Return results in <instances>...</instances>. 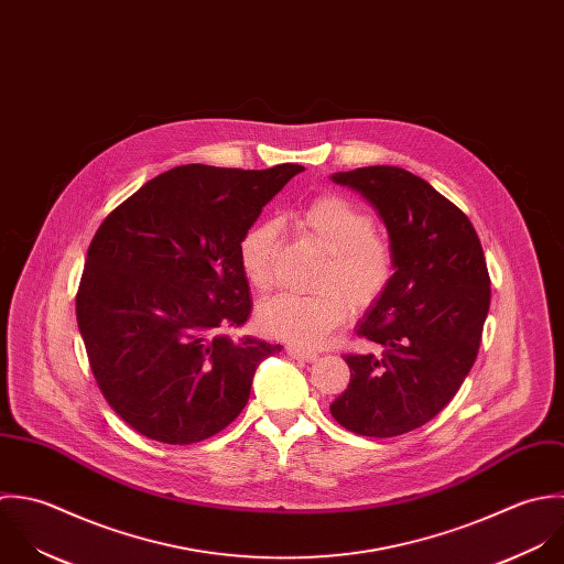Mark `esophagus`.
<instances>
[{"label": "esophagus", "instance_id": "1", "mask_svg": "<svg viewBox=\"0 0 564 564\" xmlns=\"http://www.w3.org/2000/svg\"><path fill=\"white\" fill-rule=\"evenodd\" d=\"M286 355L291 357V359H297V361H306V364H311V361H317V352H311V350H304V348H297V346H289L286 348Z\"/></svg>", "mask_w": 564, "mask_h": 564}]
</instances>
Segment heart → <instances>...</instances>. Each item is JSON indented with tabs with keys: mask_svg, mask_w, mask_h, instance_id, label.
Returning <instances> with one entry per match:
<instances>
[{
	"mask_svg": "<svg viewBox=\"0 0 564 564\" xmlns=\"http://www.w3.org/2000/svg\"><path fill=\"white\" fill-rule=\"evenodd\" d=\"M300 229L326 251L317 293H278L258 306L260 328L300 348H315L355 311H368L393 278L389 242L372 231L370 216L341 196H319L297 214ZM278 220L264 218L240 240V264L249 284L269 291L275 280Z\"/></svg>",
	"mask_w": 564,
	"mask_h": 564,
	"instance_id": "b5f03b06",
	"label": "heart"
}]
</instances>
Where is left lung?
I'll use <instances>...</instances> for the list:
<instances>
[{"mask_svg": "<svg viewBox=\"0 0 564 564\" xmlns=\"http://www.w3.org/2000/svg\"><path fill=\"white\" fill-rule=\"evenodd\" d=\"M382 220L393 278L357 335L382 355H346L348 389L330 404L352 433L393 437L435 417L470 372L490 308V278L468 216L395 166L335 173Z\"/></svg>", "mask_w": 564, "mask_h": 564, "instance_id": "left-lung-1", "label": "left lung"}]
</instances>
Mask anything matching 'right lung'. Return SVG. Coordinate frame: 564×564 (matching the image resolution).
Instances as JSON below:
<instances>
[{
  "label": "right lung",
  "instance_id": "add662e5",
  "mask_svg": "<svg viewBox=\"0 0 564 564\" xmlns=\"http://www.w3.org/2000/svg\"><path fill=\"white\" fill-rule=\"evenodd\" d=\"M304 169L177 166L98 227L76 295L91 372L138 433L192 444L245 409L258 366L282 350L225 335L251 313L240 240Z\"/></svg>",
  "mask_w": 564,
  "mask_h": 564
}]
</instances>
